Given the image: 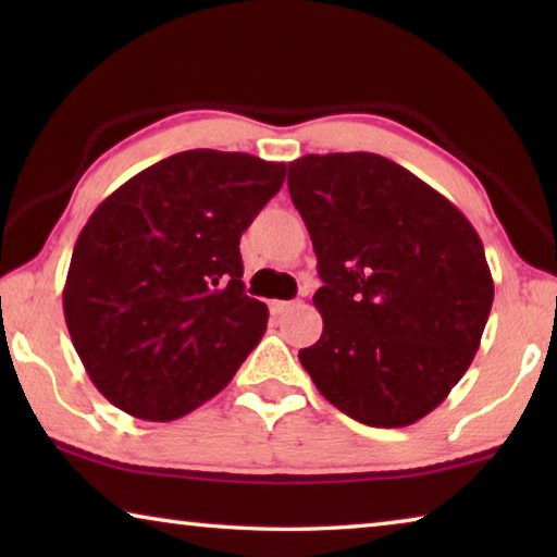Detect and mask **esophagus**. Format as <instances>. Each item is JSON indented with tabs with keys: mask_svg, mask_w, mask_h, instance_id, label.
Here are the masks:
<instances>
[{
	"mask_svg": "<svg viewBox=\"0 0 557 557\" xmlns=\"http://www.w3.org/2000/svg\"><path fill=\"white\" fill-rule=\"evenodd\" d=\"M292 307H295V301H282V299H272V301H270V312L275 314V317L289 312Z\"/></svg>",
	"mask_w": 557,
	"mask_h": 557,
	"instance_id": "34e87169",
	"label": "esophagus"
}]
</instances>
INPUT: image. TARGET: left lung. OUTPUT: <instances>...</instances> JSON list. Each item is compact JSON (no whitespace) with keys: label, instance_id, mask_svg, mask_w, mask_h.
<instances>
[{"label":"left lung","instance_id":"obj_1","mask_svg":"<svg viewBox=\"0 0 557 557\" xmlns=\"http://www.w3.org/2000/svg\"><path fill=\"white\" fill-rule=\"evenodd\" d=\"M287 186L324 285L322 336L299 361L363 425L405 428L474 361L494 280L474 225L408 169L371 152L307 154Z\"/></svg>","mask_w":557,"mask_h":557}]
</instances>
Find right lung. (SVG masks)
I'll use <instances>...</instances> for the list:
<instances>
[{"label":"right lung","mask_w":557,"mask_h":557,"mask_svg":"<svg viewBox=\"0 0 557 557\" xmlns=\"http://www.w3.org/2000/svg\"><path fill=\"white\" fill-rule=\"evenodd\" d=\"M285 162L188 149L132 176L75 240L63 287L71 342L127 414L169 422L231 383L268 307L245 295L240 235L285 182Z\"/></svg>","instance_id":"add662e5"}]
</instances>
